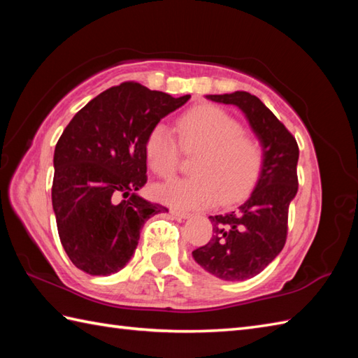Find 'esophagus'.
<instances>
[{
  "mask_svg": "<svg viewBox=\"0 0 358 358\" xmlns=\"http://www.w3.org/2000/svg\"><path fill=\"white\" fill-rule=\"evenodd\" d=\"M171 214L175 217V218H178V220H186V218H189L191 217V214H189V212H185V210H180V209H171Z\"/></svg>",
  "mask_w": 358,
  "mask_h": 358,
  "instance_id": "34e87169",
  "label": "esophagus"
}]
</instances>
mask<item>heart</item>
Wrapping results in <instances>:
<instances>
[{
	"label": "heart",
	"mask_w": 358,
	"mask_h": 358,
	"mask_svg": "<svg viewBox=\"0 0 358 358\" xmlns=\"http://www.w3.org/2000/svg\"><path fill=\"white\" fill-rule=\"evenodd\" d=\"M183 152H196L191 163L194 175L159 185V201L180 209L210 208L222 201L245 199L260 177L264 148L257 136L243 132L240 121L215 106H199L177 121ZM144 154L152 171L169 178L178 167L180 148L166 124H157L144 141Z\"/></svg>",
	"instance_id": "heart-1"
}]
</instances>
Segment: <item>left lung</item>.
Returning a JSON list of instances; mask_svg holds the SVG:
<instances>
[{
  "label": "left lung",
  "instance_id": "1",
  "mask_svg": "<svg viewBox=\"0 0 358 358\" xmlns=\"http://www.w3.org/2000/svg\"><path fill=\"white\" fill-rule=\"evenodd\" d=\"M206 98L237 106L264 148L263 169L252 194L238 209L210 215L214 235L192 252L194 260L212 275L241 281L260 273L285 246L289 204L299 191V144L255 95L237 90Z\"/></svg>",
  "mask_w": 358,
  "mask_h": 358
}]
</instances>
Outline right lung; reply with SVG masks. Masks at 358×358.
<instances>
[{"label": "right lung", "mask_w": 358, "mask_h": 358, "mask_svg": "<svg viewBox=\"0 0 358 358\" xmlns=\"http://www.w3.org/2000/svg\"><path fill=\"white\" fill-rule=\"evenodd\" d=\"M189 98L121 83L90 100L66 126L53 154L52 206L59 240L78 269L89 275L123 269L143 224L167 210L136 194L148 181L144 141Z\"/></svg>", "instance_id": "right-lung-1"}]
</instances>
